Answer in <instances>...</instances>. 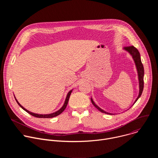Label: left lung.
I'll return each instance as SVG.
<instances>
[{
	"instance_id": "1",
	"label": "left lung",
	"mask_w": 158,
	"mask_h": 158,
	"mask_svg": "<svg viewBox=\"0 0 158 158\" xmlns=\"http://www.w3.org/2000/svg\"><path fill=\"white\" fill-rule=\"evenodd\" d=\"M124 49L126 51H127L132 57L133 60L135 62V64H136V67L137 69V71H138V79H139V95L138 96V98H136V101H135L134 103L136 102L138 99L140 98V96L142 94L143 91V88H144V67L143 65L142 64L141 60V56H140V54L138 51V50L134 48L133 46H129V47H125L124 48ZM91 102L93 103V104L101 112H103V113L105 114H112L111 113H109V112H107L106 111H104V110H102V109H101L98 106H97L95 102L93 101V99L91 98ZM134 103L133 104H134Z\"/></svg>"
}]
</instances>
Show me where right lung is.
<instances>
[{
    "label": "right lung",
    "mask_w": 158,
    "mask_h": 158,
    "mask_svg": "<svg viewBox=\"0 0 158 158\" xmlns=\"http://www.w3.org/2000/svg\"><path fill=\"white\" fill-rule=\"evenodd\" d=\"M72 91H73V90H71V91H70L68 93V94H67L63 106H62L59 110H58L57 111H56V112H53V113H51V114H39L33 113V112L29 111L28 110H27L26 109H25L24 107H22V106L19 104V102L17 101V100L16 99L15 97H14V98H15V100H16L17 104L22 107V109H23L24 110H26L27 112H28V113L30 114L31 115H32V116H34V117H35V118H54V117H56V116L59 115L60 114H61L62 112L64 110V109H65V107H66V106H67V103H68V101H69V98H70V96H71V94Z\"/></svg>",
    "instance_id": "obj_1"
}]
</instances>
